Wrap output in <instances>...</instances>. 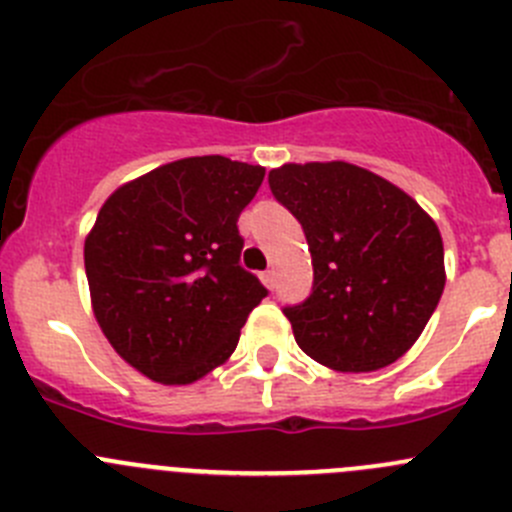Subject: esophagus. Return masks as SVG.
<instances>
[{
  "label": "esophagus",
  "mask_w": 512,
  "mask_h": 512,
  "mask_svg": "<svg viewBox=\"0 0 512 512\" xmlns=\"http://www.w3.org/2000/svg\"><path fill=\"white\" fill-rule=\"evenodd\" d=\"M262 283H265L267 288H275V285H278V272H275V270L262 272Z\"/></svg>",
  "instance_id": "obj_1"
}]
</instances>
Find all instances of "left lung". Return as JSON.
<instances>
[{"label": "left lung", "instance_id": "1", "mask_svg": "<svg viewBox=\"0 0 512 512\" xmlns=\"http://www.w3.org/2000/svg\"><path fill=\"white\" fill-rule=\"evenodd\" d=\"M267 181L313 257L310 295L283 308L298 346L348 374L394 364L442 298L437 224L399 186L343 161L285 164Z\"/></svg>", "mask_w": 512, "mask_h": 512}]
</instances>
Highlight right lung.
Returning <instances> with one entry per match:
<instances>
[{
    "instance_id": "right-lung-1",
    "label": "right lung",
    "mask_w": 512,
    "mask_h": 512,
    "mask_svg": "<svg viewBox=\"0 0 512 512\" xmlns=\"http://www.w3.org/2000/svg\"><path fill=\"white\" fill-rule=\"evenodd\" d=\"M262 166L191 156L113 191L85 240L95 318L133 369L191 384L224 364L267 295L240 265L237 219Z\"/></svg>"
}]
</instances>
